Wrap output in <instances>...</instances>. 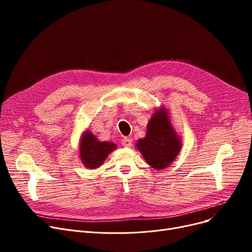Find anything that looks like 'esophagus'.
Listing matches in <instances>:
<instances>
[{"mask_svg": "<svg viewBox=\"0 0 252 252\" xmlns=\"http://www.w3.org/2000/svg\"><path fill=\"white\" fill-rule=\"evenodd\" d=\"M122 144L124 147H131V145H133V142H131V140L129 138H126L125 137L122 141Z\"/></svg>", "mask_w": 252, "mask_h": 252, "instance_id": "obj_1", "label": "esophagus"}]
</instances>
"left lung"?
<instances>
[{
    "mask_svg": "<svg viewBox=\"0 0 252 252\" xmlns=\"http://www.w3.org/2000/svg\"><path fill=\"white\" fill-rule=\"evenodd\" d=\"M137 148L150 166L156 169L165 168L175 160L181 149V141L170 126L165 109L153 114L146 137L139 140Z\"/></svg>",
    "mask_w": 252,
    "mask_h": 252,
    "instance_id": "8db88e82",
    "label": "left lung"
}]
</instances>
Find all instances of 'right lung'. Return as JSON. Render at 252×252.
<instances>
[{"label": "right lung", "instance_id": "add662e5", "mask_svg": "<svg viewBox=\"0 0 252 252\" xmlns=\"http://www.w3.org/2000/svg\"><path fill=\"white\" fill-rule=\"evenodd\" d=\"M115 148V144L110 142H99L94 135L87 131L81 142L79 155H81L83 163L88 168H97Z\"/></svg>", "mask_w": 252, "mask_h": 252}]
</instances>
